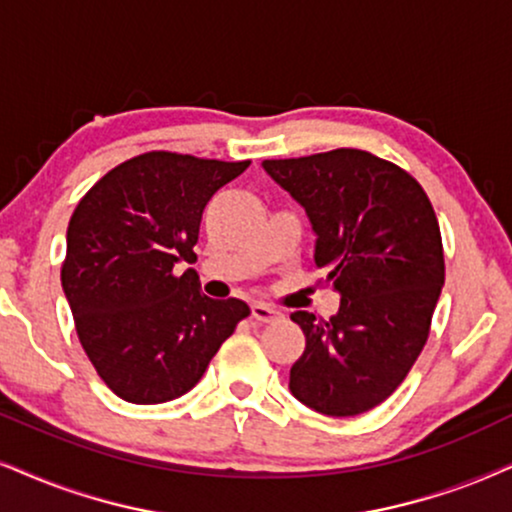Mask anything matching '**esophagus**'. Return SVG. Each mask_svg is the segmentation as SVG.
<instances>
[{"mask_svg": "<svg viewBox=\"0 0 512 512\" xmlns=\"http://www.w3.org/2000/svg\"><path fill=\"white\" fill-rule=\"evenodd\" d=\"M250 314H252V319L260 321V323H271V321L281 319V312H278V309H274V307H267V304H262V302H255V304H252V307H250Z\"/></svg>", "mask_w": 512, "mask_h": 512, "instance_id": "obj_1", "label": "esophagus"}]
</instances>
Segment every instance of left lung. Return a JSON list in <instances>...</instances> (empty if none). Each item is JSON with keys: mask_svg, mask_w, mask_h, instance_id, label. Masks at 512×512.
Listing matches in <instances>:
<instances>
[{"mask_svg": "<svg viewBox=\"0 0 512 512\" xmlns=\"http://www.w3.org/2000/svg\"><path fill=\"white\" fill-rule=\"evenodd\" d=\"M262 167L307 210L314 262L340 293V312L328 321L290 314L307 340L290 368V392L323 416L371 411L416 364L444 286L428 193L399 165L359 148Z\"/></svg>", "mask_w": 512, "mask_h": 512, "instance_id": "left-lung-1", "label": "left lung"}]
</instances>
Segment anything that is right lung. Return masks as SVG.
I'll use <instances>...</instances> for the list:
<instances>
[{"label":"right lung","instance_id":"obj_1","mask_svg":"<svg viewBox=\"0 0 512 512\" xmlns=\"http://www.w3.org/2000/svg\"><path fill=\"white\" fill-rule=\"evenodd\" d=\"M250 160L151 151L103 174L68 224L61 286L99 378L132 404L177 399L250 314L200 293L193 262L205 205Z\"/></svg>","mask_w":512,"mask_h":512}]
</instances>
